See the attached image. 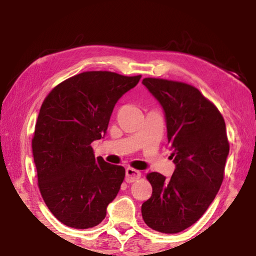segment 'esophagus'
<instances>
[{
  "label": "esophagus",
  "mask_w": 256,
  "mask_h": 256,
  "mask_svg": "<svg viewBox=\"0 0 256 256\" xmlns=\"http://www.w3.org/2000/svg\"><path fill=\"white\" fill-rule=\"evenodd\" d=\"M141 177V172L134 170V168H128L126 170V176H125V180L128 183H133V182L138 180Z\"/></svg>",
  "instance_id": "1"
}]
</instances>
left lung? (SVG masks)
<instances>
[{
	"label": "left lung",
	"mask_w": 256,
	"mask_h": 256,
	"mask_svg": "<svg viewBox=\"0 0 256 256\" xmlns=\"http://www.w3.org/2000/svg\"><path fill=\"white\" fill-rule=\"evenodd\" d=\"M166 114L167 138L176 168L170 180L149 172L152 196L141 206L146 226L176 234L192 226L218 193L229 154L222 112L196 86L180 81H142Z\"/></svg>",
	"instance_id": "obj_1"
}]
</instances>
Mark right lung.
Wrapping results in <instances>:
<instances>
[{
  "label": "right lung",
  "instance_id": "add662e5",
  "mask_svg": "<svg viewBox=\"0 0 256 256\" xmlns=\"http://www.w3.org/2000/svg\"><path fill=\"white\" fill-rule=\"evenodd\" d=\"M141 76L86 71L60 82L42 104L32 136V156L42 198L68 227L92 228L106 216L125 177L122 166L94 157L115 104Z\"/></svg>",
  "mask_w": 256,
  "mask_h": 256
}]
</instances>
